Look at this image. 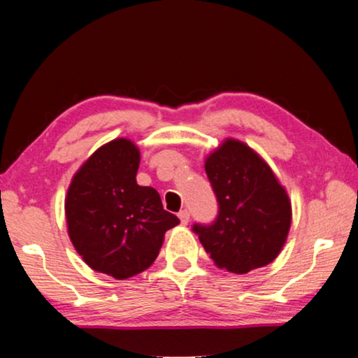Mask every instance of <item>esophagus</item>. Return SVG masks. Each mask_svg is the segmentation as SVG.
I'll list each match as a JSON object with an SVG mask.
<instances>
[{"label": "esophagus", "instance_id": "esophagus-1", "mask_svg": "<svg viewBox=\"0 0 358 358\" xmlns=\"http://www.w3.org/2000/svg\"><path fill=\"white\" fill-rule=\"evenodd\" d=\"M179 220H180V223H182V224H187L189 223L190 213L187 212V210H182V212H179Z\"/></svg>", "mask_w": 358, "mask_h": 358}]
</instances>
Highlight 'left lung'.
<instances>
[{
  "label": "left lung",
  "instance_id": "8db88e82",
  "mask_svg": "<svg viewBox=\"0 0 358 358\" xmlns=\"http://www.w3.org/2000/svg\"><path fill=\"white\" fill-rule=\"evenodd\" d=\"M218 202L212 224H194L215 266L248 273L280 254L292 224V203L266 161L239 140L228 138L205 159Z\"/></svg>",
  "mask_w": 358,
  "mask_h": 358
}]
</instances>
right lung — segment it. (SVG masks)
Segmentation results:
<instances>
[{"mask_svg": "<svg viewBox=\"0 0 358 358\" xmlns=\"http://www.w3.org/2000/svg\"><path fill=\"white\" fill-rule=\"evenodd\" d=\"M140 151L115 138L73 176L65 199L68 234L92 271L124 280L158 257L164 233L179 224L153 187L136 184Z\"/></svg>", "mask_w": 358, "mask_h": 358, "instance_id": "right-lung-1", "label": "right lung"}]
</instances>
